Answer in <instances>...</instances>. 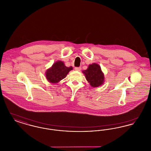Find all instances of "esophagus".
Masks as SVG:
<instances>
[{
    "instance_id": "1",
    "label": "esophagus",
    "mask_w": 151,
    "mask_h": 151,
    "mask_svg": "<svg viewBox=\"0 0 151 151\" xmlns=\"http://www.w3.org/2000/svg\"><path fill=\"white\" fill-rule=\"evenodd\" d=\"M81 67H75V70H76V71H80V70H81Z\"/></svg>"
}]
</instances>
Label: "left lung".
<instances>
[{"instance_id": "1", "label": "left lung", "mask_w": 151, "mask_h": 151, "mask_svg": "<svg viewBox=\"0 0 151 151\" xmlns=\"http://www.w3.org/2000/svg\"><path fill=\"white\" fill-rule=\"evenodd\" d=\"M91 86L96 88L102 85L105 81L104 74L99 65L93 63L89 65L86 70L83 71Z\"/></svg>"}]
</instances>
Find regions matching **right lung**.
Wrapping results in <instances>:
<instances>
[{"label":"right lung","mask_w":151,"mask_h":151,"mask_svg":"<svg viewBox=\"0 0 151 151\" xmlns=\"http://www.w3.org/2000/svg\"><path fill=\"white\" fill-rule=\"evenodd\" d=\"M72 70V66L66 67L63 62L58 60L47 70L45 73L46 78L50 83L57 84L62 79H65L68 72Z\"/></svg>","instance_id":"obj_1"}]
</instances>
